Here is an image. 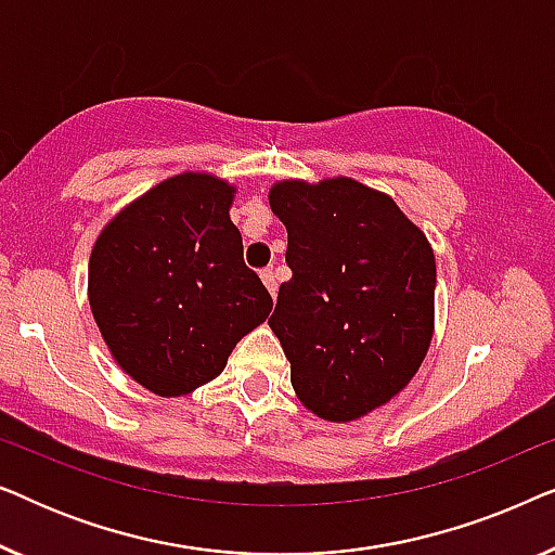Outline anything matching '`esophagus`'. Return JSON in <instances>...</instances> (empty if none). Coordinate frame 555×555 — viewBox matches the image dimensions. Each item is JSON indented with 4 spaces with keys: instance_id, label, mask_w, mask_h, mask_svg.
Segmentation results:
<instances>
[{
    "instance_id": "obj_1",
    "label": "esophagus",
    "mask_w": 555,
    "mask_h": 555,
    "mask_svg": "<svg viewBox=\"0 0 555 555\" xmlns=\"http://www.w3.org/2000/svg\"><path fill=\"white\" fill-rule=\"evenodd\" d=\"M260 278H262L264 287H268V291H270L272 298H275V295H278V278H275V270H272V268H264V270L260 272Z\"/></svg>"
}]
</instances>
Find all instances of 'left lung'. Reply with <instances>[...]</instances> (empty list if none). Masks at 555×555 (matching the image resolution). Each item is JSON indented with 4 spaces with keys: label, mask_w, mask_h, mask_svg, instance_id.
<instances>
[{
    "label": "left lung",
    "mask_w": 555,
    "mask_h": 555,
    "mask_svg": "<svg viewBox=\"0 0 555 555\" xmlns=\"http://www.w3.org/2000/svg\"><path fill=\"white\" fill-rule=\"evenodd\" d=\"M270 207L287 230L270 328L310 412L351 422L412 382L435 325L437 264L393 199L338 177L280 181Z\"/></svg>",
    "instance_id": "left-lung-1"
}]
</instances>
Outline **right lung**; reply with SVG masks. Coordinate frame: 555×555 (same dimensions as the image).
Instances as JSON below:
<instances>
[{"mask_svg": "<svg viewBox=\"0 0 555 555\" xmlns=\"http://www.w3.org/2000/svg\"><path fill=\"white\" fill-rule=\"evenodd\" d=\"M234 189L179 173L126 207L88 264L90 310L118 366L158 397L211 382L232 348L272 310L242 260Z\"/></svg>", "mask_w": 555, "mask_h": 555, "instance_id": "obj_1", "label": "right lung"}]
</instances>
